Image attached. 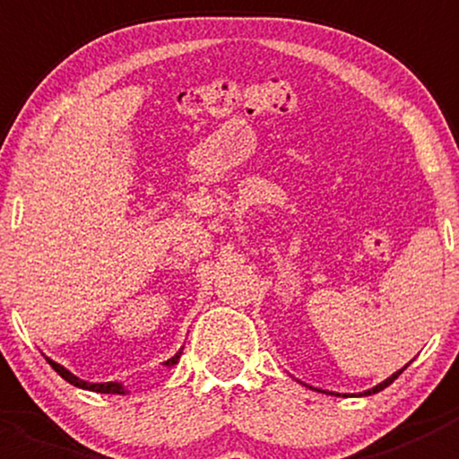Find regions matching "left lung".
Returning <instances> with one entry per match:
<instances>
[{
    "label": "left lung",
    "instance_id": "left-lung-1",
    "mask_svg": "<svg viewBox=\"0 0 459 459\" xmlns=\"http://www.w3.org/2000/svg\"><path fill=\"white\" fill-rule=\"evenodd\" d=\"M411 364V362H409ZM409 364H406V367H409ZM404 367V368H406ZM404 368H400V371H395V373H393L391 375V377H386V379H384V382H379L377 384V386H373V388H368V391H364V393H359V397H367V395H373V393H379V391H384V388H386L388 386V384H393V382H395V379L397 377H400V375H402V371H404ZM313 388V386H311ZM313 391H319V393H328V391H322V388H313ZM328 395H340V393H328Z\"/></svg>",
    "mask_w": 459,
    "mask_h": 459
}]
</instances>
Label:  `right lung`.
Wrapping results in <instances>:
<instances>
[{"instance_id": "obj_1", "label": "right lung", "mask_w": 459, "mask_h": 459, "mask_svg": "<svg viewBox=\"0 0 459 459\" xmlns=\"http://www.w3.org/2000/svg\"><path fill=\"white\" fill-rule=\"evenodd\" d=\"M179 355H182V349H179L178 353L173 355V358L166 359L164 367H166V368H173L175 364L179 362ZM46 359H48L50 367H53L55 371H57L59 375H62V377L66 379L68 384H73V386H77V388H86V391H95V393H110V395H124V393H128V391H126V386H124L122 382H101V384H91V382H86V379H82V377H77V375H73L71 371H68L66 367H62V364L53 362V359H50V358H46Z\"/></svg>"}]
</instances>
